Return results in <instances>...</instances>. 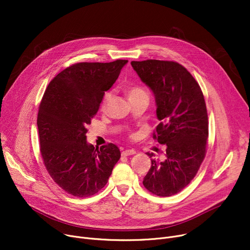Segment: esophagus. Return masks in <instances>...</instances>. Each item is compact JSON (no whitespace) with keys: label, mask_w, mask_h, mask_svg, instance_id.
<instances>
[{"label":"esophagus","mask_w":250,"mask_h":250,"mask_svg":"<svg viewBox=\"0 0 250 250\" xmlns=\"http://www.w3.org/2000/svg\"><path fill=\"white\" fill-rule=\"evenodd\" d=\"M136 154V151L134 149H128V150H125L122 152L123 156H129V155H134Z\"/></svg>","instance_id":"esophagus-1"}]
</instances>
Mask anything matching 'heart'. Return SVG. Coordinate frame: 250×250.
Masks as SVG:
<instances>
[{
    "instance_id": "b5f03b06",
    "label": "heart",
    "mask_w": 250,
    "mask_h": 250,
    "mask_svg": "<svg viewBox=\"0 0 250 250\" xmlns=\"http://www.w3.org/2000/svg\"><path fill=\"white\" fill-rule=\"evenodd\" d=\"M109 96L110 94L108 93H105L103 98H102V101H101V107H105V105H106L108 99H109ZM127 96L128 98H133V97H139V96H148V93L147 91L145 90V88H144L143 86L141 85H138V84H134L132 86H129V88L127 89Z\"/></svg>"
}]
</instances>
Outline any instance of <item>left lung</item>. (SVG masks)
<instances>
[{"label": "left lung", "instance_id": "obj_1", "mask_svg": "<svg viewBox=\"0 0 250 250\" xmlns=\"http://www.w3.org/2000/svg\"><path fill=\"white\" fill-rule=\"evenodd\" d=\"M141 80L155 95L157 117L153 139L166 145L164 161L150 156L143 185L158 196L174 195L198 173L207 153L208 121L203 91L191 74L173 61L132 62Z\"/></svg>", "mask_w": 250, "mask_h": 250}]
</instances>
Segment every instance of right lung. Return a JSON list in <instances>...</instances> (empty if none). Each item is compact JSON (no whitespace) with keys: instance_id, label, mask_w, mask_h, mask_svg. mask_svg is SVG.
<instances>
[{"instance_id":"obj_1","label":"right lung","mask_w":250,"mask_h":250,"mask_svg":"<svg viewBox=\"0 0 250 250\" xmlns=\"http://www.w3.org/2000/svg\"><path fill=\"white\" fill-rule=\"evenodd\" d=\"M126 62L74 63L49 82L39 104L37 126L43 164L52 180L77 198L103 188L121 158L114 144L94 148L87 144L86 134L104 92Z\"/></svg>"}]
</instances>
